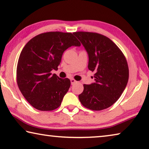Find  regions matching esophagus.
I'll return each instance as SVG.
<instances>
[{"instance_id":"esophagus-1","label":"esophagus","mask_w":149,"mask_h":149,"mask_svg":"<svg viewBox=\"0 0 149 149\" xmlns=\"http://www.w3.org/2000/svg\"><path fill=\"white\" fill-rule=\"evenodd\" d=\"M70 82H71V84H74L77 82V80H75L74 79H70Z\"/></svg>"}]
</instances>
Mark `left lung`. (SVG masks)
<instances>
[{"instance_id": "1", "label": "left lung", "mask_w": 149, "mask_h": 149, "mask_svg": "<svg viewBox=\"0 0 149 149\" xmlns=\"http://www.w3.org/2000/svg\"><path fill=\"white\" fill-rule=\"evenodd\" d=\"M88 54V69L94 72V82L84 84L79 98L88 109L100 111L112 106L122 94L129 79V67L120 49L100 33L77 31Z\"/></svg>"}]
</instances>
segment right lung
<instances>
[{"label":"right lung","instance_id":"add662e5","mask_svg":"<svg viewBox=\"0 0 149 149\" xmlns=\"http://www.w3.org/2000/svg\"><path fill=\"white\" fill-rule=\"evenodd\" d=\"M80 43L72 33L49 31L28 41L22 50L16 69V82L26 100L40 111H52L61 104L70 80L61 79L57 70L63 52Z\"/></svg>","mask_w":149,"mask_h":149}]
</instances>
